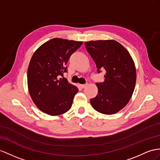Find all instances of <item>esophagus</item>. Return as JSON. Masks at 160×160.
Returning <instances> with one entry per match:
<instances>
[{
  "instance_id": "34e87169",
  "label": "esophagus",
  "mask_w": 160,
  "mask_h": 160,
  "mask_svg": "<svg viewBox=\"0 0 160 160\" xmlns=\"http://www.w3.org/2000/svg\"><path fill=\"white\" fill-rule=\"evenodd\" d=\"M79 86L82 88H85L86 87H87V84H79Z\"/></svg>"
}]
</instances>
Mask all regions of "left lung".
<instances>
[{
  "instance_id": "left-lung-1",
  "label": "left lung",
  "mask_w": 160,
  "mask_h": 160,
  "mask_svg": "<svg viewBox=\"0 0 160 160\" xmlns=\"http://www.w3.org/2000/svg\"><path fill=\"white\" fill-rule=\"evenodd\" d=\"M86 48L95 61L98 72L104 68V82L96 83L97 96L90 102L98 112L112 115L128 104L137 79L134 62L127 49L114 40L85 42Z\"/></svg>"
}]
</instances>
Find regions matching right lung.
<instances>
[{
	"mask_svg": "<svg viewBox=\"0 0 160 160\" xmlns=\"http://www.w3.org/2000/svg\"><path fill=\"white\" fill-rule=\"evenodd\" d=\"M81 41L55 38L39 47L28 69V88L32 101L48 115H61L70 109L77 87L63 76L69 57L82 44Z\"/></svg>",
	"mask_w": 160,
	"mask_h": 160,
	"instance_id": "right-lung-1",
	"label": "right lung"
}]
</instances>
